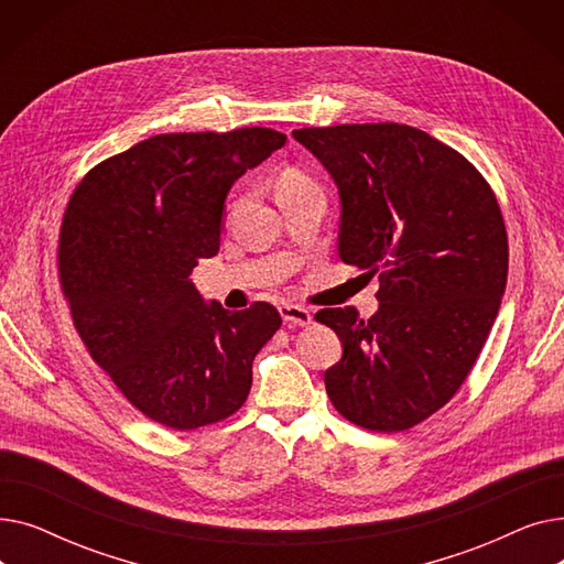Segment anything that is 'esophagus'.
Wrapping results in <instances>:
<instances>
[{
    "instance_id": "1",
    "label": "esophagus",
    "mask_w": 564,
    "mask_h": 564,
    "mask_svg": "<svg viewBox=\"0 0 564 564\" xmlns=\"http://www.w3.org/2000/svg\"><path fill=\"white\" fill-rule=\"evenodd\" d=\"M279 313L285 324H297V327H306L313 322V313L300 304H281Z\"/></svg>"
}]
</instances>
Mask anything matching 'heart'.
<instances>
[{
    "mask_svg": "<svg viewBox=\"0 0 564 564\" xmlns=\"http://www.w3.org/2000/svg\"><path fill=\"white\" fill-rule=\"evenodd\" d=\"M297 187H313V183L300 171H285L279 181V189H297Z\"/></svg>",
    "mask_w": 564,
    "mask_h": 564,
    "instance_id": "1",
    "label": "heart"
}]
</instances>
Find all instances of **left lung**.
<instances>
[{
  "label": "left lung",
  "instance_id": "1",
  "mask_svg": "<svg viewBox=\"0 0 564 564\" xmlns=\"http://www.w3.org/2000/svg\"><path fill=\"white\" fill-rule=\"evenodd\" d=\"M340 196L338 256L379 274V308H322L343 357L324 372L351 423L402 432L446 404L494 327L508 283L498 200L464 155L423 130L364 123L294 130Z\"/></svg>",
  "mask_w": 564,
  "mask_h": 564
}]
</instances>
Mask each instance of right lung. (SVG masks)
Returning <instances> with one entry per match:
<instances>
[{
	"mask_svg": "<svg viewBox=\"0 0 564 564\" xmlns=\"http://www.w3.org/2000/svg\"><path fill=\"white\" fill-rule=\"evenodd\" d=\"M285 141L270 128L158 134L88 171L66 207L58 276L75 329L118 391L171 430L240 409L281 327L272 304L230 313L189 276L219 251L237 177Z\"/></svg>",
	"mask_w": 564,
	"mask_h": 564,
	"instance_id": "obj_1",
	"label": "right lung"
}]
</instances>
